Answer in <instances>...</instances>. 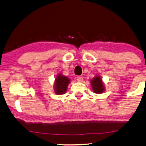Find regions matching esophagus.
<instances>
[{
	"instance_id": "1",
	"label": "esophagus",
	"mask_w": 146,
	"mask_h": 146,
	"mask_svg": "<svg viewBox=\"0 0 146 146\" xmlns=\"http://www.w3.org/2000/svg\"><path fill=\"white\" fill-rule=\"evenodd\" d=\"M76 80H78V82H82L83 81V77L81 76H78L76 77Z\"/></svg>"
}]
</instances>
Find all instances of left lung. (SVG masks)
I'll list each match as a JSON object with an SVG mask.
<instances>
[{"label": "left lung", "mask_w": 146, "mask_h": 146, "mask_svg": "<svg viewBox=\"0 0 146 146\" xmlns=\"http://www.w3.org/2000/svg\"><path fill=\"white\" fill-rule=\"evenodd\" d=\"M91 85L95 93L102 94L104 92V87L100 76H96L95 78H94L91 81Z\"/></svg>", "instance_id": "left-lung-1"}]
</instances>
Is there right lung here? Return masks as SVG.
<instances>
[{"instance_id":"obj_1","label":"right lung","mask_w":146,"mask_h":146,"mask_svg":"<svg viewBox=\"0 0 146 146\" xmlns=\"http://www.w3.org/2000/svg\"><path fill=\"white\" fill-rule=\"evenodd\" d=\"M69 83V78L61 74L58 75L55 78V84H54V92H55V93L58 95L66 93Z\"/></svg>"}]
</instances>
